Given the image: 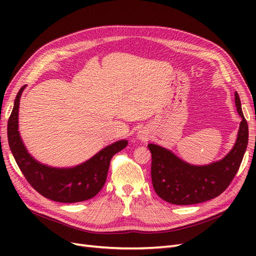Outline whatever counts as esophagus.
Wrapping results in <instances>:
<instances>
[{
	"label": "esophagus",
	"mask_w": 256,
	"mask_h": 256,
	"mask_svg": "<svg viewBox=\"0 0 256 256\" xmlns=\"http://www.w3.org/2000/svg\"><path fill=\"white\" fill-rule=\"evenodd\" d=\"M147 132L145 130H140L138 131V138H141V140H147Z\"/></svg>",
	"instance_id": "esophagus-1"
}]
</instances>
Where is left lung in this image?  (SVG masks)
<instances>
[{
	"label": "left lung",
	"instance_id": "obj_1",
	"mask_svg": "<svg viewBox=\"0 0 256 256\" xmlns=\"http://www.w3.org/2000/svg\"><path fill=\"white\" fill-rule=\"evenodd\" d=\"M235 104L242 118L237 140L228 156L218 162L204 166H190L164 147L148 144L152 187L162 200L175 205L203 203L220 196L233 182L249 140V128L237 92Z\"/></svg>",
	"mask_w": 256,
	"mask_h": 256
}]
</instances>
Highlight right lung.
<instances>
[{
    "label": "right lung",
    "mask_w": 256,
    "mask_h": 256,
    "mask_svg": "<svg viewBox=\"0 0 256 256\" xmlns=\"http://www.w3.org/2000/svg\"><path fill=\"white\" fill-rule=\"evenodd\" d=\"M24 86L18 92L7 124L8 144L20 171L40 194L56 202L76 203L94 198L106 180L112 157L125 148L128 142L122 140L106 146L76 168H56L40 164L30 156L18 131L19 102Z\"/></svg>",
    "instance_id": "add662e5"
}]
</instances>
